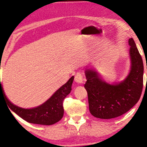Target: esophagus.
<instances>
[{"instance_id": "obj_1", "label": "esophagus", "mask_w": 147, "mask_h": 147, "mask_svg": "<svg viewBox=\"0 0 147 147\" xmlns=\"http://www.w3.org/2000/svg\"><path fill=\"white\" fill-rule=\"evenodd\" d=\"M75 81L78 83H82L83 80V76L81 75L80 73H77L75 76Z\"/></svg>"}]
</instances>
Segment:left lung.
Returning <instances> with one entry per match:
<instances>
[{
    "instance_id": "left-lung-1",
    "label": "left lung",
    "mask_w": 147,
    "mask_h": 147,
    "mask_svg": "<svg viewBox=\"0 0 147 147\" xmlns=\"http://www.w3.org/2000/svg\"><path fill=\"white\" fill-rule=\"evenodd\" d=\"M131 67L120 83L110 84L102 80L95 69H85L89 111L100 119H112L129 111L138 102L143 87V62L133 38L128 40Z\"/></svg>"
}]
</instances>
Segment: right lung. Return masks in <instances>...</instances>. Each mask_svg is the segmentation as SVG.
I'll return each instance as SVG.
<instances>
[{
	"mask_svg": "<svg viewBox=\"0 0 147 147\" xmlns=\"http://www.w3.org/2000/svg\"><path fill=\"white\" fill-rule=\"evenodd\" d=\"M74 79V76H72L46 102L35 108L29 109L22 108L13 105L6 96L2 84H1V96L3 94L10 109L28 122L45 125H53L62 118L64 115L63 100L71 91Z\"/></svg>",
	"mask_w": 147,
	"mask_h": 147,
	"instance_id": "1",
	"label": "right lung"
}]
</instances>
